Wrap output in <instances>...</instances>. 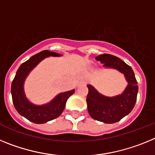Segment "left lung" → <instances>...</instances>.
I'll list each match as a JSON object with an SVG mask.
<instances>
[{"mask_svg": "<svg viewBox=\"0 0 155 155\" xmlns=\"http://www.w3.org/2000/svg\"><path fill=\"white\" fill-rule=\"evenodd\" d=\"M103 64L102 68L118 71L124 75L127 85L118 95L109 97L98 92L91 84H87V111L94 120L105 124H114L127 116L134 109L138 92L137 81L134 71L119 57L102 54L95 58Z\"/></svg>", "mask_w": 155, "mask_h": 155, "instance_id": "left-lung-1", "label": "left lung"}]
</instances>
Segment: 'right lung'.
<instances>
[{
    "label": "right lung",
    "mask_w": 155,
    "mask_h": 155,
    "mask_svg": "<svg viewBox=\"0 0 155 155\" xmlns=\"http://www.w3.org/2000/svg\"><path fill=\"white\" fill-rule=\"evenodd\" d=\"M61 56L60 53L49 50L41 51L19 67L12 81L11 91L15 108L21 116L34 124H45L61 116L65 108L67 100L74 93V89L59 93L50 102L43 105H35L31 102L25 93V81L30 72L45 58Z\"/></svg>",
    "instance_id": "obj_1"
}]
</instances>
